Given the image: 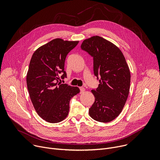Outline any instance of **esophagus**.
I'll list each match as a JSON object with an SVG mask.
<instances>
[{"instance_id":"34e87169","label":"esophagus","mask_w":160,"mask_h":160,"mask_svg":"<svg viewBox=\"0 0 160 160\" xmlns=\"http://www.w3.org/2000/svg\"><path fill=\"white\" fill-rule=\"evenodd\" d=\"M80 93H83L85 91V88L83 87H80Z\"/></svg>"}]
</instances>
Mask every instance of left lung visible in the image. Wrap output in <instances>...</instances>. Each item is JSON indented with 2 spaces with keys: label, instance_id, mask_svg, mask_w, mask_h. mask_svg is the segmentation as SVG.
<instances>
[{
  "label": "left lung",
  "instance_id": "obj_1",
  "mask_svg": "<svg viewBox=\"0 0 160 160\" xmlns=\"http://www.w3.org/2000/svg\"><path fill=\"white\" fill-rule=\"evenodd\" d=\"M81 49L93 58L94 74L100 78L98 87L92 90L95 101L89 115L109 122L120 115L129 94L130 73L125 58L116 45L99 36L85 40Z\"/></svg>",
  "mask_w": 160,
  "mask_h": 160
}]
</instances>
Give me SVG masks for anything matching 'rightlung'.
<instances>
[{"label": "right lung", "mask_w": 160, "mask_h": 160, "mask_svg": "<svg viewBox=\"0 0 160 160\" xmlns=\"http://www.w3.org/2000/svg\"><path fill=\"white\" fill-rule=\"evenodd\" d=\"M78 41L54 39L33 53L27 75L30 97L38 115L49 123L62 121L68 115L71 99L79 93L77 87L59 82V76L66 77V56Z\"/></svg>", "instance_id": "add662e5"}]
</instances>
